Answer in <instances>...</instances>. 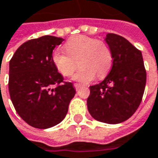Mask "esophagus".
<instances>
[{"mask_svg": "<svg viewBox=\"0 0 158 158\" xmlns=\"http://www.w3.org/2000/svg\"><path fill=\"white\" fill-rule=\"evenodd\" d=\"M73 86H74V88L76 89V90H78L79 88H81V86H82V85H81L80 84H74V85H73Z\"/></svg>", "mask_w": 158, "mask_h": 158, "instance_id": "34e87169", "label": "esophagus"}]
</instances>
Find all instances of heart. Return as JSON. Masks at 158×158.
<instances>
[{
  "mask_svg": "<svg viewBox=\"0 0 158 158\" xmlns=\"http://www.w3.org/2000/svg\"><path fill=\"white\" fill-rule=\"evenodd\" d=\"M64 49L65 52L58 49L52 52V64L59 73L67 77L78 68L79 62L81 69L73 76V80L82 84L92 82L95 75L99 79L106 77L112 67V52L103 41L77 35L65 43Z\"/></svg>",
  "mask_w": 158,
  "mask_h": 158,
  "instance_id": "obj_1",
  "label": "heart"
}]
</instances>
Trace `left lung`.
<instances>
[{"mask_svg": "<svg viewBox=\"0 0 158 158\" xmlns=\"http://www.w3.org/2000/svg\"><path fill=\"white\" fill-rule=\"evenodd\" d=\"M106 42L113 55V65L103 82L90 86L87 108L97 121L115 125L130 118L144 94L147 72L142 52L117 34L107 33Z\"/></svg>", "mask_w": 158, "mask_h": 158, "instance_id": "8db88e82", "label": "left lung"}]
</instances>
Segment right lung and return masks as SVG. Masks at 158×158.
Wrapping results in <instances>:
<instances>
[{"label": "right lung", "instance_id": "add662e5", "mask_svg": "<svg viewBox=\"0 0 158 158\" xmlns=\"http://www.w3.org/2000/svg\"><path fill=\"white\" fill-rule=\"evenodd\" d=\"M60 37L44 35L23 44L9 64V93L18 114L39 129L52 127L65 117L75 94L72 83L52 61V51L63 43Z\"/></svg>", "mask_w": 158, "mask_h": 158}]
</instances>
